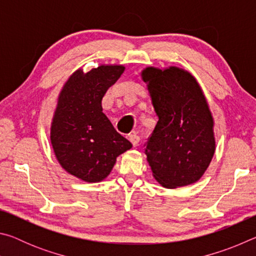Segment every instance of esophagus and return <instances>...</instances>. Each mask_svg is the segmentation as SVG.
Wrapping results in <instances>:
<instances>
[{
    "instance_id": "obj_1",
    "label": "esophagus",
    "mask_w": 256,
    "mask_h": 256,
    "mask_svg": "<svg viewBox=\"0 0 256 256\" xmlns=\"http://www.w3.org/2000/svg\"><path fill=\"white\" fill-rule=\"evenodd\" d=\"M128 138H130V141H131V144H133V146H136L138 144V142H140V136H138L136 133L131 134V136H128Z\"/></svg>"
}]
</instances>
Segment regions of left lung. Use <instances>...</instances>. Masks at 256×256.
<instances>
[{"label": "left lung", "instance_id": "1", "mask_svg": "<svg viewBox=\"0 0 256 256\" xmlns=\"http://www.w3.org/2000/svg\"><path fill=\"white\" fill-rule=\"evenodd\" d=\"M159 120L144 144L154 178L164 188L196 183L214 154V120L196 80L182 68L142 72Z\"/></svg>", "mask_w": 256, "mask_h": 256}]
</instances>
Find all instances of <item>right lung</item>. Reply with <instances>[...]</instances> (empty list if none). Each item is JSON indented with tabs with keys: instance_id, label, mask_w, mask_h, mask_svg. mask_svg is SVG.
<instances>
[{
	"instance_id": "1",
	"label": "right lung",
	"mask_w": 256,
	"mask_h": 256,
	"mask_svg": "<svg viewBox=\"0 0 256 256\" xmlns=\"http://www.w3.org/2000/svg\"><path fill=\"white\" fill-rule=\"evenodd\" d=\"M122 66L78 70L60 94L50 128L58 162L71 175L96 183L106 178L120 154L132 148L102 112V100L123 74Z\"/></svg>"
}]
</instances>
